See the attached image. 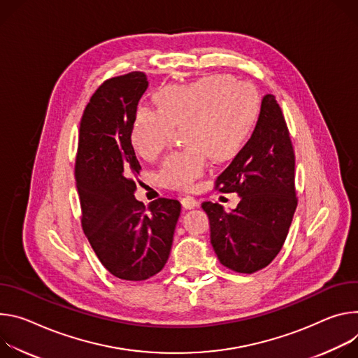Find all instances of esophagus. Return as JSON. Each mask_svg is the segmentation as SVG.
I'll return each mask as SVG.
<instances>
[{"instance_id":"obj_1","label":"esophagus","mask_w":358,"mask_h":358,"mask_svg":"<svg viewBox=\"0 0 358 358\" xmlns=\"http://www.w3.org/2000/svg\"><path fill=\"white\" fill-rule=\"evenodd\" d=\"M197 205V201L194 199L193 196H185L183 199H182V206L185 208V209H194Z\"/></svg>"}]
</instances>
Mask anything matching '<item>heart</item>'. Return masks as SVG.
Listing matches in <instances>:
<instances>
[{
  "label": "heart",
  "instance_id": "b5f03b06",
  "mask_svg": "<svg viewBox=\"0 0 358 358\" xmlns=\"http://www.w3.org/2000/svg\"><path fill=\"white\" fill-rule=\"evenodd\" d=\"M159 108L141 105L131 128V143L146 161H155L171 145L173 127H186L187 148L173 153L159 171V182L190 190L210 169L212 153L227 159L252 134L260 98L256 88L227 75H208L189 84L171 85L157 94Z\"/></svg>",
  "mask_w": 358,
  "mask_h": 358
}]
</instances>
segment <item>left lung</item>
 <instances>
[{"label":"left lung","mask_w":358,"mask_h":358,"mask_svg":"<svg viewBox=\"0 0 358 358\" xmlns=\"http://www.w3.org/2000/svg\"><path fill=\"white\" fill-rule=\"evenodd\" d=\"M216 186L241 197L229 212L219 203H202L217 259L237 273L266 267L282 250L297 206L294 152L283 112L271 94L263 96L250 139L217 176Z\"/></svg>","instance_id":"8db88e82"}]
</instances>
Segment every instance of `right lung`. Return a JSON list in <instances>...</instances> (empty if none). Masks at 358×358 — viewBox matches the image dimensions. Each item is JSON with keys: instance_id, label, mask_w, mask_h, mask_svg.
Returning a JSON list of instances; mask_svg holds the SVG:
<instances>
[{"instance_id": "1", "label": "right lung", "mask_w": 358, "mask_h": 358, "mask_svg": "<svg viewBox=\"0 0 358 358\" xmlns=\"http://www.w3.org/2000/svg\"><path fill=\"white\" fill-rule=\"evenodd\" d=\"M148 88L143 72L105 81L87 105L79 127L75 180L85 236L105 268L141 282L166 264L180 216L175 199L136 201L141 165L131 143L138 102Z\"/></svg>"}]
</instances>
